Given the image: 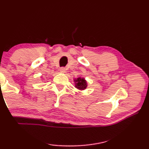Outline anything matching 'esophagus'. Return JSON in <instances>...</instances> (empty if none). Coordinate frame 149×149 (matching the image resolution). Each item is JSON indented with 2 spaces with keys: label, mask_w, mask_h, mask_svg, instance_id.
Masks as SVG:
<instances>
[{
  "label": "esophagus",
  "mask_w": 149,
  "mask_h": 149,
  "mask_svg": "<svg viewBox=\"0 0 149 149\" xmlns=\"http://www.w3.org/2000/svg\"><path fill=\"white\" fill-rule=\"evenodd\" d=\"M60 72L61 73H65V69L64 68H61L60 69Z\"/></svg>",
  "instance_id": "esophagus-1"
}]
</instances>
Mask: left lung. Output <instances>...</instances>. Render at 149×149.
<instances>
[{"label":"left lung","mask_w":149,"mask_h":149,"mask_svg":"<svg viewBox=\"0 0 149 149\" xmlns=\"http://www.w3.org/2000/svg\"><path fill=\"white\" fill-rule=\"evenodd\" d=\"M75 82V87L77 88V89L79 90H84L87 87V84L86 80H85L84 77H78L77 79H74Z\"/></svg>","instance_id":"8db88e82"}]
</instances>
